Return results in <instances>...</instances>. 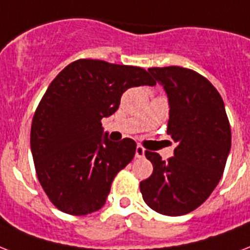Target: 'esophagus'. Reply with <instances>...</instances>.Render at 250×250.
Here are the masks:
<instances>
[{
	"mask_svg": "<svg viewBox=\"0 0 250 250\" xmlns=\"http://www.w3.org/2000/svg\"><path fill=\"white\" fill-rule=\"evenodd\" d=\"M136 158H144L145 157V149H144L143 146L137 145V147H136Z\"/></svg>",
	"mask_w": 250,
	"mask_h": 250,
	"instance_id": "34e87169",
	"label": "esophagus"
}]
</instances>
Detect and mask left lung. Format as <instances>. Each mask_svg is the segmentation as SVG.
<instances>
[{"mask_svg":"<svg viewBox=\"0 0 250 250\" xmlns=\"http://www.w3.org/2000/svg\"><path fill=\"white\" fill-rule=\"evenodd\" d=\"M149 72L167 93V133L178 145L168 160L146 151L154 169L140 190L153 210L182 216L202 206L220 182L231 149L230 123L221 95L199 73L181 66Z\"/></svg>","mask_w":250,"mask_h":250,"instance_id":"1","label":"left lung"}]
</instances>
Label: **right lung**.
<instances>
[{
    "label": "right lung",
    "instance_id": "right-lung-1",
    "mask_svg": "<svg viewBox=\"0 0 250 250\" xmlns=\"http://www.w3.org/2000/svg\"><path fill=\"white\" fill-rule=\"evenodd\" d=\"M145 69L81 59L59 73L34 113L30 150L38 181L58 209L84 216L104 206L111 182L133 159L136 143H113L101 119L131 87L154 86Z\"/></svg>",
    "mask_w": 250,
    "mask_h": 250
}]
</instances>
